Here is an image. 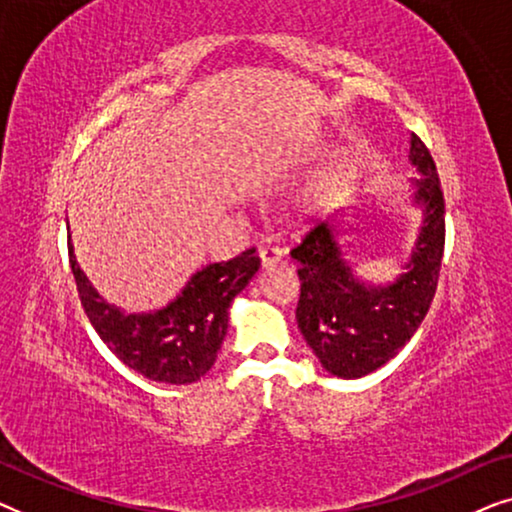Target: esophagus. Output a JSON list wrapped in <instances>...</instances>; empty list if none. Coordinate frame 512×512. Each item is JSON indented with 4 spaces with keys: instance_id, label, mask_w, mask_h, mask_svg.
<instances>
[{
    "instance_id": "1",
    "label": "esophagus",
    "mask_w": 512,
    "mask_h": 512,
    "mask_svg": "<svg viewBox=\"0 0 512 512\" xmlns=\"http://www.w3.org/2000/svg\"><path fill=\"white\" fill-rule=\"evenodd\" d=\"M258 256H261V265L265 270L268 268H275V265L282 263V251L277 247H263L258 249Z\"/></svg>"
}]
</instances>
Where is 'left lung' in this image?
I'll return each mask as SVG.
<instances>
[{
  "label": "left lung",
  "instance_id": "obj_1",
  "mask_svg": "<svg viewBox=\"0 0 512 512\" xmlns=\"http://www.w3.org/2000/svg\"><path fill=\"white\" fill-rule=\"evenodd\" d=\"M410 160L422 172L415 181L424 226L408 272L391 286H366L352 275L331 223H317L291 249L300 263L298 328L331 375L363 377L401 352L422 324L436 296L445 251V200L431 151L417 135Z\"/></svg>",
  "mask_w": 512,
  "mask_h": 512
}]
</instances>
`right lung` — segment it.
Returning a JSON list of instances; mask_svg holds the SVG:
<instances>
[{
    "mask_svg": "<svg viewBox=\"0 0 512 512\" xmlns=\"http://www.w3.org/2000/svg\"><path fill=\"white\" fill-rule=\"evenodd\" d=\"M67 247L81 305L104 345L128 368L165 384H191L209 373L226 338L228 307L261 268L256 249H247L195 272L163 310L123 314L100 298L76 263L72 242Z\"/></svg>",
    "mask_w": 512,
    "mask_h": 512,
    "instance_id": "obj_1",
    "label": "right lung"
}]
</instances>
